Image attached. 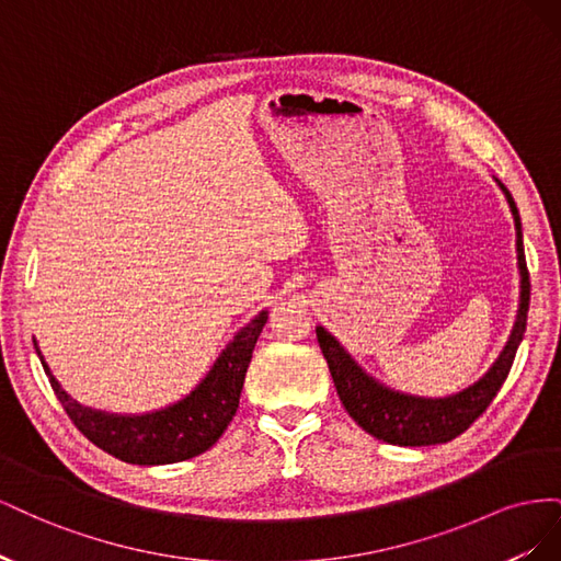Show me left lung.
<instances>
[{
  "mask_svg": "<svg viewBox=\"0 0 561 561\" xmlns=\"http://www.w3.org/2000/svg\"><path fill=\"white\" fill-rule=\"evenodd\" d=\"M501 184V182H499ZM501 190L511 203V210L515 217L517 229V260H519V274H522V295H519V311L515 328L507 339L505 348L501 351L499 360L491 365L486 375L468 386L466 390L449 398H416L396 393V390L383 388L365 371L353 363L351 355L339 346L336 339L322 328H316V336L322 355H325L330 375L334 379L336 393L351 419L358 426L383 439L388 445L400 447H428L449 443L463 431H468L474 419H480L482 412L496 398L503 381L507 379V371L513 367L517 346L526 330V313H529V297H531V283H529V268L524 260V245H522V222L519 213L511 192L501 184Z\"/></svg>",
  "mask_w": 561,
  "mask_h": 561,
  "instance_id": "1",
  "label": "left lung"
}]
</instances>
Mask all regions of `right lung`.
Listing matches in <instances>:
<instances>
[{"mask_svg": "<svg viewBox=\"0 0 561 561\" xmlns=\"http://www.w3.org/2000/svg\"><path fill=\"white\" fill-rule=\"evenodd\" d=\"M266 318V311L254 316L233 336V342H229L196 390H192L178 404L165 407V410L154 414L114 416L87 410V407L67 398L58 381L50 377L44 360L42 365L65 414L95 447L126 463H178L210 449L227 431L229 421L239 410L245 371Z\"/></svg>", "mask_w": 561, "mask_h": 561, "instance_id": "add662e5", "label": "right lung"}]
</instances>
